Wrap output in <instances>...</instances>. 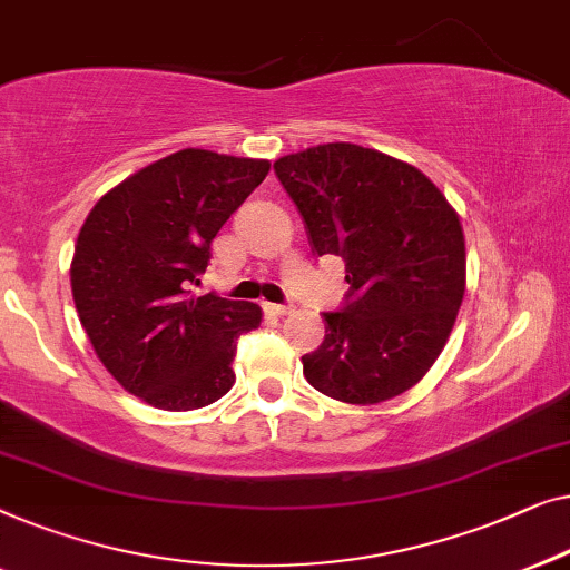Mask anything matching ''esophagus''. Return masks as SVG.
I'll return each instance as SVG.
<instances>
[{"label":"esophagus","mask_w":570,"mask_h":570,"mask_svg":"<svg viewBox=\"0 0 570 570\" xmlns=\"http://www.w3.org/2000/svg\"><path fill=\"white\" fill-rule=\"evenodd\" d=\"M263 309H266V315H274V317H284L292 312V307H286V304H271V302H263Z\"/></svg>","instance_id":"obj_1"}]
</instances>
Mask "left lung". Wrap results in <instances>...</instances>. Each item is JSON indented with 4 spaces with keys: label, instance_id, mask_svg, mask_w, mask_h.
Returning <instances> with one entry per match:
<instances>
[{
    "label": "left lung",
    "instance_id": "left-lung-1",
    "mask_svg": "<svg viewBox=\"0 0 570 570\" xmlns=\"http://www.w3.org/2000/svg\"><path fill=\"white\" fill-rule=\"evenodd\" d=\"M317 255H341L351 286L325 312L323 346L302 356L323 395L376 405L419 384L442 354L468 282L454 206L419 167L348 141L278 157Z\"/></svg>",
    "mask_w": 570,
    "mask_h": 570
}]
</instances>
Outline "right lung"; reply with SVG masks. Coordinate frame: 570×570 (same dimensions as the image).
<instances>
[{
    "instance_id": "1",
    "label": "right lung",
    "mask_w": 570,
    "mask_h": 570,
    "mask_svg": "<svg viewBox=\"0 0 570 570\" xmlns=\"http://www.w3.org/2000/svg\"><path fill=\"white\" fill-rule=\"evenodd\" d=\"M268 159L180 149L110 188L79 229L71 296L95 356L159 411H196L235 384L237 338L261 325L253 302L190 296L212 243L266 180Z\"/></svg>"
}]
</instances>
